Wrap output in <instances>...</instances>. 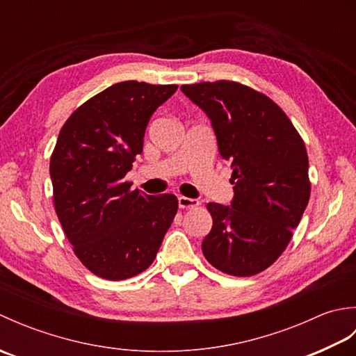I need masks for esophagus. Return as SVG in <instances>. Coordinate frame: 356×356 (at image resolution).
Here are the masks:
<instances>
[{
    "instance_id": "34e87169",
    "label": "esophagus",
    "mask_w": 356,
    "mask_h": 356,
    "mask_svg": "<svg viewBox=\"0 0 356 356\" xmlns=\"http://www.w3.org/2000/svg\"><path fill=\"white\" fill-rule=\"evenodd\" d=\"M179 207L184 208V209H193V208H197L199 207V200L197 199H190V197H179Z\"/></svg>"
}]
</instances>
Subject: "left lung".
Masks as SVG:
<instances>
[{"mask_svg": "<svg viewBox=\"0 0 356 356\" xmlns=\"http://www.w3.org/2000/svg\"><path fill=\"white\" fill-rule=\"evenodd\" d=\"M180 90L209 116L218 151L232 170V205H207L213 228L202 252L228 275L260 274L289 245L311 197L305 140L259 90L226 79Z\"/></svg>", "mask_w": 356, "mask_h": 356, "instance_id": "8db88e82", "label": "left lung"}]
</instances>
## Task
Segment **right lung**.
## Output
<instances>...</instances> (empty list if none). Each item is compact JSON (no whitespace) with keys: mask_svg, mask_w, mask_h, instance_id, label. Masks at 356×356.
Masks as SVG:
<instances>
[{"mask_svg":"<svg viewBox=\"0 0 356 356\" xmlns=\"http://www.w3.org/2000/svg\"><path fill=\"white\" fill-rule=\"evenodd\" d=\"M176 90L118 82L79 105L59 131L50 157L53 205L73 252L104 280L148 269L177 213L174 194L148 195L124 180L151 115Z\"/></svg>","mask_w":356,"mask_h":356,"instance_id":"obj_1","label":"right lung"}]
</instances>
